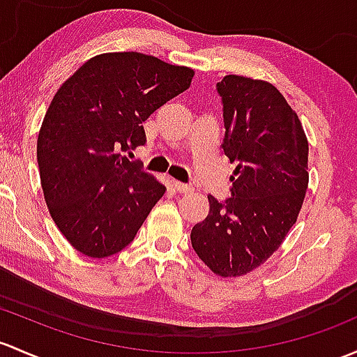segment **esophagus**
Instances as JSON below:
<instances>
[{"mask_svg":"<svg viewBox=\"0 0 357 357\" xmlns=\"http://www.w3.org/2000/svg\"><path fill=\"white\" fill-rule=\"evenodd\" d=\"M172 188L178 191V193H190V191H193L190 185H185V183L179 181H172Z\"/></svg>","mask_w":357,"mask_h":357,"instance_id":"obj_1","label":"esophagus"}]
</instances>
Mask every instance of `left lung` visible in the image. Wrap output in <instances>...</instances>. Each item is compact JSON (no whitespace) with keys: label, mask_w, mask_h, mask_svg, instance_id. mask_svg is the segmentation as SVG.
Masks as SVG:
<instances>
[{"label":"left lung","mask_w":357,"mask_h":357,"mask_svg":"<svg viewBox=\"0 0 357 357\" xmlns=\"http://www.w3.org/2000/svg\"><path fill=\"white\" fill-rule=\"evenodd\" d=\"M222 150L236 162L231 198L208 197L191 231L200 260L219 277L246 275L279 250L298 220L310 181L307 138L282 93L265 80L226 75Z\"/></svg>","instance_id":"obj_1"}]
</instances>
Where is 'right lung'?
I'll list each match as a JSON object with an SVG mask.
<instances>
[{
  "mask_svg": "<svg viewBox=\"0 0 357 357\" xmlns=\"http://www.w3.org/2000/svg\"><path fill=\"white\" fill-rule=\"evenodd\" d=\"M195 71L142 52L90 58L58 89L37 137L44 200L80 253L128 246L166 188L123 152L145 144L144 121L191 85Z\"/></svg>",
  "mask_w": 357,
  "mask_h": 357,
  "instance_id": "add662e5",
  "label": "right lung"
}]
</instances>
